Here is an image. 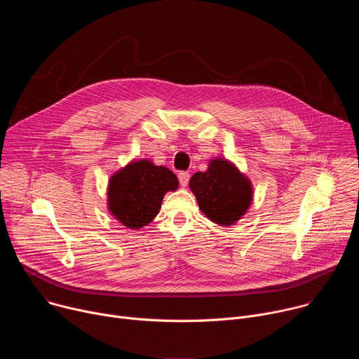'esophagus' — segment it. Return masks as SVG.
<instances>
[{
  "label": "esophagus",
  "instance_id": "obj_1",
  "mask_svg": "<svg viewBox=\"0 0 359 359\" xmlns=\"http://www.w3.org/2000/svg\"><path fill=\"white\" fill-rule=\"evenodd\" d=\"M189 180H190V175L187 172H180L179 173V182L183 187H186L189 184Z\"/></svg>",
  "mask_w": 359,
  "mask_h": 359
}]
</instances>
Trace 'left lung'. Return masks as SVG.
<instances>
[{
    "label": "left lung",
    "instance_id": "obj_1",
    "mask_svg": "<svg viewBox=\"0 0 359 359\" xmlns=\"http://www.w3.org/2000/svg\"><path fill=\"white\" fill-rule=\"evenodd\" d=\"M189 186L200 210L220 226H233L240 220L252 200L250 180L226 159H213L206 172L191 176Z\"/></svg>",
    "mask_w": 359,
    "mask_h": 359
}]
</instances>
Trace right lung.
<instances>
[{"label": "right lung", "mask_w": 359, "mask_h": 359, "mask_svg": "<svg viewBox=\"0 0 359 359\" xmlns=\"http://www.w3.org/2000/svg\"><path fill=\"white\" fill-rule=\"evenodd\" d=\"M177 187L168 168L146 159L132 162L109 179L108 209L123 226L137 230L158 216L165 194Z\"/></svg>", "instance_id": "add662e5"}]
</instances>
